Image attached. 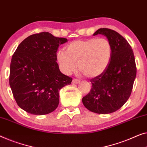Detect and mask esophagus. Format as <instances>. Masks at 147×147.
I'll return each mask as SVG.
<instances>
[{"instance_id": "esophagus-1", "label": "esophagus", "mask_w": 147, "mask_h": 147, "mask_svg": "<svg viewBox=\"0 0 147 147\" xmlns=\"http://www.w3.org/2000/svg\"><path fill=\"white\" fill-rule=\"evenodd\" d=\"M80 81L79 80H77V79H74L73 80H72V84H78V83H80Z\"/></svg>"}]
</instances>
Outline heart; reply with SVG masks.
Returning <instances> with one entry per match:
<instances>
[{"instance_id":"1","label":"heart","mask_w":147,"mask_h":147,"mask_svg":"<svg viewBox=\"0 0 147 147\" xmlns=\"http://www.w3.org/2000/svg\"><path fill=\"white\" fill-rule=\"evenodd\" d=\"M112 54L111 44L105 38H91L77 40L59 50L57 59L61 69L70 74L78 69L88 78L97 77L103 74L109 64Z\"/></svg>"}]
</instances>
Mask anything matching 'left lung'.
I'll use <instances>...</instances> for the list:
<instances>
[{"mask_svg":"<svg viewBox=\"0 0 147 147\" xmlns=\"http://www.w3.org/2000/svg\"><path fill=\"white\" fill-rule=\"evenodd\" d=\"M97 34L105 36L111 42V58L105 71L90 80L92 87L82 102L91 112L108 114L119 109L129 98L137 67L133 51L122 36L106 28L97 30L93 36Z\"/></svg>","mask_w":147,"mask_h":147,"instance_id":"8db88e82","label":"left lung"}]
</instances>
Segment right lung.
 Here are the masks:
<instances>
[{"label":"right lung","instance_id":"obj_1","mask_svg":"<svg viewBox=\"0 0 147 147\" xmlns=\"http://www.w3.org/2000/svg\"><path fill=\"white\" fill-rule=\"evenodd\" d=\"M66 38L43 32L29 36L12 57L9 84L16 103L30 114H48L58 107L59 91L72 78L60 71L56 52Z\"/></svg>","mask_w":147,"mask_h":147}]
</instances>
